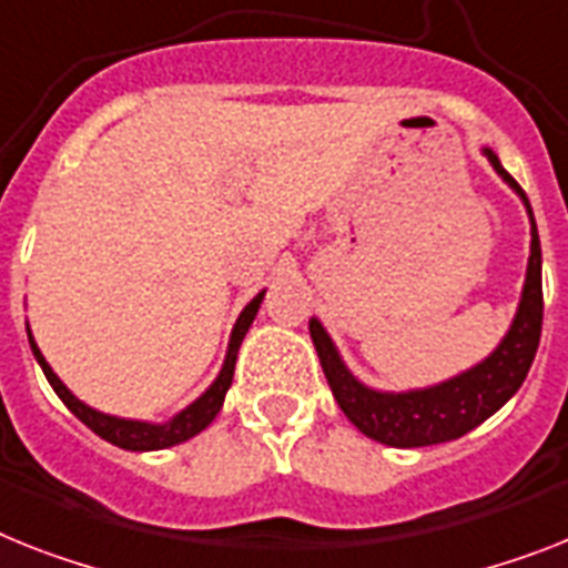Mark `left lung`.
<instances>
[{
    "label": "left lung",
    "instance_id": "8db88e82",
    "mask_svg": "<svg viewBox=\"0 0 568 568\" xmlns=\"http://www.w3.org/2000/svg\"><path fill=\"white\" fill-rule=\"evenodd\" d=\"M494 171L517 191L531 220V255H528L526 284L519 295L517 316L510 322L508 334L496 345L490 357L481 359L467 372L444 379L438 386L412 388V392H377L359 383L342 363L334 339L327 336L318 318H311V336L316 345L318 363L327 377L345 418L359 433L386 444V447H429V444L456 442L462 435L499 412L523 386L528 368L534 363L542 331V252L540 234L534 223V211L526 191L503 168L499 156L490 148H481Z\"/></svg>",
    "mask_w": 568,
    "mask_h": 568
}]
</instances>
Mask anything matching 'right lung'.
I'll list each match as a JSON object with an SVG mask.
<instances>
[{
  "instance_id": "obj_1",
  "label": "right lung",
  "mask_w": 568,
  "mask_h": 568,
  "mask_svg": "<svg viewBox=\"0 0 568 568\" xmlns=\"http://www.w3.org/2000/svg\"><path fill=\"white\" fill-rule=\"evenodd\" d=\"M264 293H257L255 298H252V302L243 307V313L237 316V322H234L226 359H223V368H220L217 379H214V383H211L203 395L191 403V406H185L180 415H173L168 424H148V420L115 418V415H104V412L92 409V406H87L83 400H78V397H74L72 392L63 386V379L51 372V365L45 363V357H42L40 348H37L34 336H31V327H28V342H31V351H34L37 363H40L42 374H45V379L51 383V388L58 392V397L65 403V406H69V412H72L74 418H81L83 424L92 429V433L101 435L104 442L115 444V447L135 449V453H148V449H165V447H173V444L189 442V438H194L196 433H203L205 426L217 418L220 406H223V400H226L229 386H232L234 359H237V351H241L243 336H246L250 325L255 322L257 307H261V302H264Z\"/></svg>"
}]
</instances>
